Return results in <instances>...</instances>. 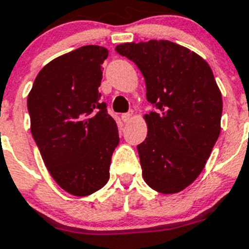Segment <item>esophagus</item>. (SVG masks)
Segmentation results:
<instances>
[{
  "mask_svg": "<svg viewBox=\"0 0 249 249\" xmlns=\"http://www.w3.org/2000/svg\"><path fill=\"white\" fill-rule=\"evenodd\" d=\"M131 114L130 112H126V114H123L122 115V119H123V122L125 123V124H126V123H129L130 122V119H131Z\"/></svg>",
  "mask_w": 249,
  "mask_h": 249,
  "instance_id": "1",
  "label": "esophagus"
}]
</instances>
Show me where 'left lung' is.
<instances>
[{"label":"left lung","mask_w":249,"mask_h":249,"mask_svg":"<svg viewBox=\"0 0 249 249\" xmlns=\"http://www.w3.org/2000/svg\"><path fill=\"white\" fill-rule=\"evenodd\" d=\"M116 51L137 64L155 107L144 115L148 135L138 145L142 178L159 193H179L199 177L219 137L223 103L213 71L168 40L126 42Z\"/></svg>","instance_id":"1"}]
</instances>
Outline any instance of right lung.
I'll return each instance as SVG.
<instances>
[{"mask_svg":"<svg viewBox=\"0 0 249 249\" xmlns=\"http://www.w3.org/2000/svg\"><path fill=\"white\" fill-rule=\"evenodd\" d=\"M109 55L98 45L79 47L45 65L27 96L31 134L53 180L86 196L107 184L119 144L115 120L101 103V65Z\"/></svg>","mask_w":249,"mask_h":249,"instance_id":"1","label":"right lung"}]
</instances>
